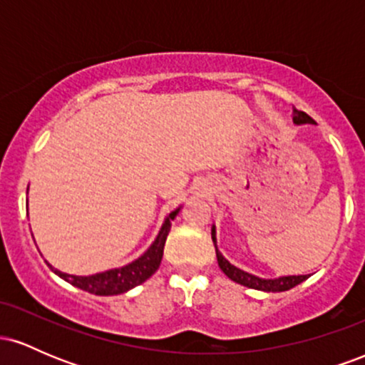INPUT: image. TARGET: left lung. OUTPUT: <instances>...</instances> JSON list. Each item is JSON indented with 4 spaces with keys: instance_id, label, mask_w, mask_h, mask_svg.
I'll return each mask as SVG.
<instances>
[{
    "instance_id": "obj_1",
    "label": "left lung",
    "mask_w": 365,
    "mask_h": 365,
    "mask_svg": "<svg viewBox=\"0 0 365 365\" xmlns=\"http://www.w3.org/2000/svg\"><path fill=\"white\" fill-rule=\"evenodd\" d=\"M292 115H293V123L295 125H305V123L314 125L316 123V121H314L311 116L307 115V113L295 110V108H293ZM211 237H212V242H215L217 266L221 267V271H223V273L228 276L232 282H235L238 284H244V287H247V288H254V290H261V292H287L309 278V274L278 276V278H259V276L247 273V271L240 269V267L233 266V264L220 252V249H217L216 226L215 225H212V228H211Z\"/></svg>"
}]
</instances>
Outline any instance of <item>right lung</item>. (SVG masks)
Here are the masks:
<instances>
[{"label":"right lung","mask_w":365,"mask_h":365,"mask_svg":"<svg viewBox=\"0 0 365 365\" xmlns=\"http://www.w3.org/2000/svg\"><path fill=\"white\" fill-rule=\"evenodd\" d=\"M180 209L182 206L171 211L168 216L163 221L161 228H159L158 237L154 238L153 244L149 245V249L145 250L140 257H137L135 261L125 264L121 267H115V269L103 271V273H96L91 276H77V274H68L63 273V271L53 267L48 261V266L51 267L54 274H58L60 278L68 282L73 287L81 288L83 292L94 293V295H120V293H125L132 288H135L137 284L144 283L145 279H149L150 276L158 271L159 264H161L163 259V250H165V242L166 237H168L171 221L178 216Z\"/></svg>","instance_id":"1"}]
</instances>
